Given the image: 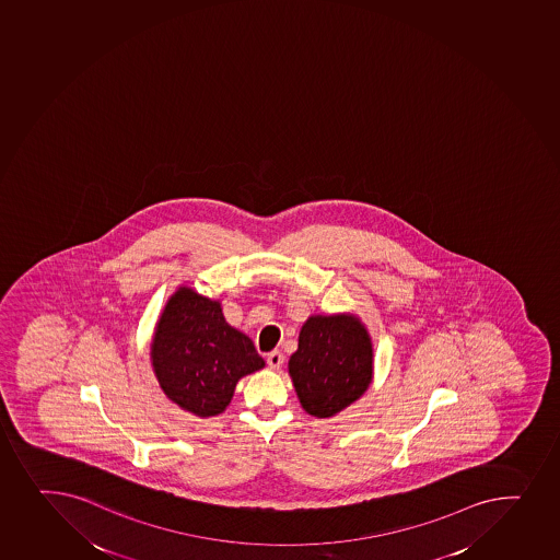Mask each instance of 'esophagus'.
I'll return each mask as SVG.
<instances>
[{
    "label": "esophagus",
    "instance_id": "obj_1",
    "mask_svg": "<svg viewBox=\"0 0 560 560\" xmlns=\"http://www.w3.org/2000/svg\"><path fill=\"white\" fill-rule=\"evenodd\" d=\"M267 365H269V369H272V371H278V369L283 365V353L278 352V350L267 353Z\"/></svg>",
    "mask_w": 560,
    "mask_h": 560
}]
</instances>
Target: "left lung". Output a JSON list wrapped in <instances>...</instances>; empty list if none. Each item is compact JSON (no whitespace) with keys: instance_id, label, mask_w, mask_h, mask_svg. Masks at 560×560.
I'll use <instances>...</instances> for the list:
<instances>
[{"instance_id":"1","label":"left lung","mask_w":560,"mask_h":560,"mask_svg":"<svg viewBox=\"0 0 560 560\" xmlns=\"http://www.w3.org/2000/svg\"><path fill=\"white\" fill-rule=\"evenodd\" d=\"M289 376L304 411L330 418L365 395L374 376V347L353 313L312 315L302 324Z\"/></svg>"}]
</instances>
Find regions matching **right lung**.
<instances>
[{
	"label": "right lung",
	"instance_id": "1",
	"mask_svg": "<svg viewBox=\"0 0 560 560\" xmlns=\"http://www.w3.org/2000/svg\"><path fill=\"white\" fill-rule=\"evenodd\" d=\"M149 355L164 395L199 418L218 417L237 382L266 366L250 337L226 323L221 302L188 285L165 302Z\"/></svg>",
	"mask_w": 560,
	"mask_h": 560
}]
</instances>
